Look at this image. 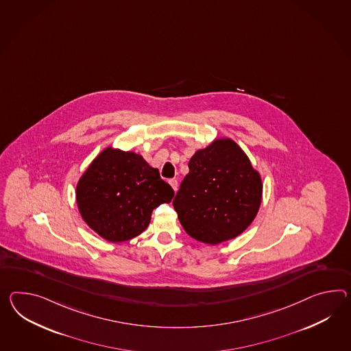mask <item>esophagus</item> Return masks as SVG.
<instances>
[{"mask_svg":"<svg viewBox=\"0 0 351 351\" xmlns=\"http://www.w3.org/2000/svg\"><path fill=\"white\" fill-rule=\"evenodd\" d=\"M169 182H170V185H171L172 189L176 191V190H178V180L171 179L170 181H169Z\"/></svg>","mask_w":351,"mask_h":351,"instance_id":"obj_1","label":"esophagus"}]
</instances>
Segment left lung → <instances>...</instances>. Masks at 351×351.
<instances>
[{
    "label": "left lung",
    "instance_id": "1",
    "mask_svg": "<svg viewBox=\"0 0 351 351\" xmlns=\"http://www.w3.org/2000/svg\"><path fill=\"white\" fill-rule=\"evenodd\" d=\"M263 184L232 139H217L190 158L172 204L190 237L217 245L247 228L261 204Z\"/></svg>",
    "mask_w": 351,
    "mask_h": 351
}]
</instances>
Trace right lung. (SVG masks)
<instances>
[{
    "label": "right lung",
    "instance_id": "add662e5",
    "mask_svg": "<svg viewBox=\"0 0 351 351\" xmlns=\"http://www.w3.org/2000/svg\"><path fill=\"white\" fill-rule=\"evenodd\" d=\"M171 186L141 154L112 147L104 149L81 176L78 210L88 227L110 242L141 234L154 208L170 203Z\"/></svg>",
    "mask_w": 351,
    "mask_h": 351
}]
</instances>
